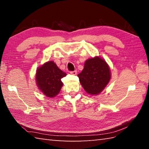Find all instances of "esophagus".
<instances>
[{
    "label": "esophagus",
    "mask_w": 149,
    "mask_h": 149,
    "mask_svg": "<svg viewBox=\"0 0 149 149\" xmlns=\"http://www.w3.org/2000/svg\"><path fill=\"white\" fill-rule=\"evenodd\" d=\"M70 74H71L72 75H75L77 74V71H73V72H70Z\"/></svg>",
    "instance_id": "1"
}]
</instances>
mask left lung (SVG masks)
Wrapping results in <instances>:
<instances>
[{
    "label": "left lung",
    "instance_id": "left-lung-1",
    "mask_svg": "<svg viewBox=\"0 0 149 149\" xmlns=\"http://www.w3.org/2000/svg\"><path fill=\"white\" fill-rule=\"evenodd\" d=\"M77 76L87 93L98 95L109 83L111 72L105 60L100 56H95L85 61L84 70Z\"/></svg>",
    "mask_w": 149,
    "mask_h": 149
}]
</instances>
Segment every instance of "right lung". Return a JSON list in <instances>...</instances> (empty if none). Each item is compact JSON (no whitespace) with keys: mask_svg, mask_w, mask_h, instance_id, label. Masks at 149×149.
I'll use <instances>...</instances> for the list:
<instances>
[{"mask_svg":"<svg viewBox=\"0 0 149 149\" xmlns=\"http://www.w3.org/2000/svg\"><path fill=\"white\" fill-rule=\"evenodd\" d=\"M66 74L53 61H48L37 68L35 82L39 91L47 97L53 98L58 94L63 86L61 79Z\"/></svg>","mask_w":149,"mask_h":149,"instance_id":"right-lung-1","label":"right lung"}]
</instances>
